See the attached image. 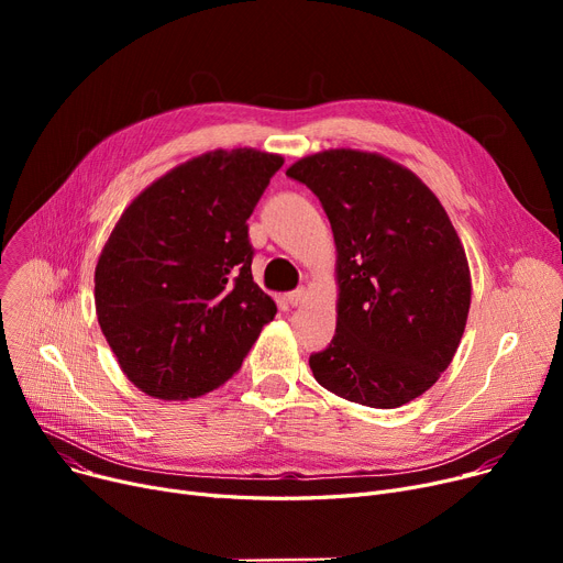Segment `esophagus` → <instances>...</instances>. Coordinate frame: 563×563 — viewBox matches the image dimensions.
<instances>
[{
  "label": "esophagus",
  "mask_w": 563,
  "mask_h": 563,
  "mask_svg": "<svg viewBox=\"0 0 563 563\" xmlns=\"http://www.w3.org/2000/svg\"><path fill=\"white\" fill-rule=\"evenodd\" d=\"M285 301H287L289 306H301V303L306 301V289L301 287V289H294V291H289L287 297H285Z\"/></svg>",
  "instance_id": "34e87169"
}]
</instances>
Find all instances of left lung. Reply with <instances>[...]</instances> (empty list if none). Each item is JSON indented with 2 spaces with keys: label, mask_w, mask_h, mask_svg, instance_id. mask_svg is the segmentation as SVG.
Masks as SVG:
<instances>
[{
  "label": "left lung",
  "mask_w": 563,
  "mask_h": 563,
  "mask_svg": "<svg viewBox=\"0 0 563 563\" xmlns=\"http://www.w3.org/2000/svg\"><path fill=\"white\" fill-rule=\"evenodd\" d=\"M327 212L338 249V327L310 356L319 386L397 408L448 369L465 331L470 269L445 207L416 173L361 151L287 168Z\"/></svg>",
  "instance_id": "left-lung-1"
}]
</instances>
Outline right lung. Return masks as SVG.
I'll return each instance as SVG.
<instances>
[{
	"label": "right lung",
	"mask_w": 563,
	"mask_h": 563,
	"mask_svg": "<svg viewBox=\"0 0 563 563\" xmlns=\"http://www.w3.org/2000/svg\"><path fill=\"white\" fill-rule=\"evenodd\" d=\"M280 166L253 147L205 153L118 219L96 266V312L141 393L183 401L219 388L276 317L253 283L246 221Z\"/></svg>",
	"instance_id": "obj_1"
}]
</instances>
